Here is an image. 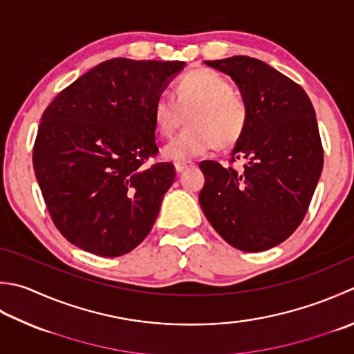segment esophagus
I'll list each match as a JSON object with an SVG mask.
<instances>
[{
	"instance_id": "esophagus-1",
	"label": "esophagus",
	"mask_w": 354,
	"mask_h": 354,
	"mask_svg": "<svg viewBox=\"0 0 354 354\" xmlns=\"http://www.w3.org/2000/svg\"><path fill=\"white\" fill-rule=\"evenodd\" d=\"M193 162H190V161H187V162H176L175 164V170H176V173H183L185 169H190V167H193Z\"/></svg>"
}]
</instances>
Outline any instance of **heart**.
<instances>
[{
  "mask_svg": "<svg viewBox=\"0 0 354 354\" xmlns=\"http://www.w3.org/2000/svg\"><path fill=\"white\" fill-rule=\"evenodd\" d=\"M184 113L189 127L162 149V156L169 161L185 162L203 156L214 144L230 147L239 141L248 122L244 96L232 88L225 76L210 68L184 75L176 84L175 98L161 93L151 107L155 129L164 138L175 133Z\"/></svg>",
  "mask_w": 354,
  "mask_h": 354,
  "instance_id": "1",
  "label": "heart"
}]
</instances>
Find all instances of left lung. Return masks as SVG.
I'll return each instance as SVG.
<instances>
[{"mask_svg": "<svg viewBox=\"0 0 354 354\" xmlns=\"http://www.w3.org/2000/svg\"><path fill=\"white\" fill-rule=\"evenodd\" d=\"M230 76L248 122L230 155L244 169L203 161L199 204L212 227L242 252H264L292 234L308 210L324 151L316 113L299 84L250 57L204 61Z\"/></svg>", "mask_w": 354, "mask_h": 354, "instance_id": "left-lung-1", "label": "left lung"}]
</instances>
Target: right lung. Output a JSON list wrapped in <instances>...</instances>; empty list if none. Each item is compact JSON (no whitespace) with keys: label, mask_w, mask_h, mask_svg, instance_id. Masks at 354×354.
<instances>
[{"label":"right lung","mask_w":354,"mask_h":354,"mask_svg":"<svg viewBox=\"0 0 354 354\" xmlns=\"http://www.w3.org/2000/svg\"><path fill=\"white\" fill-rule=\"evenodd\" d=\"M183 61L113 58L66 87L38 127L33 169L55 225L102 258L133 250L150 233L175 165L156 162L151 107Z\"/></svg>","instance_id":"right-lung-1"}]
</instances>
